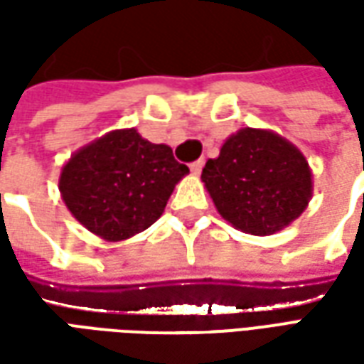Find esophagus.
Here are the masks:
<instances>
[{
	"mask_svg": "<svg viewBox=\"0 0 364 364\" xmlns=\"http://www.w3.org/2000/svg\"><path fill=\"white\" fill-rule=\"evenodd\" d=\"M203 166H205V159H197V161H193L191 164V173L193 175H198L200 171H203Z\"/></svg>",
	"mask_w": 364,
	"mask_h": 364,
	"instance_id": "obj_1",
	"label": "esophagus"
}]
</instances>
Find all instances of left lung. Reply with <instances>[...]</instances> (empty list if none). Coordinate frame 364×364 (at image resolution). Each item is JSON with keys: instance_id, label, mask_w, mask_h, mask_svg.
Instances as JSON below:
<instances>
[{"instance_id": "1", "label": "left lung", "mask_w": 364, "mask_h": 364, "mask_svg": "<svg viewBox=\"0 0 364 364\" xmlns=\"http://www.w3.org/2000/svg\"><path fill=\"white\" fill-rule=\"evenodd\" d=\"M200 179L222 218L252 236L289 226L312 198V171L302 151L261 128L230 136Z\"/></svg>"}]
</instances>
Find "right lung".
<instances>
[{"mask_svg": "<svg viewBox=\"0 0 364 364\" xmlns=\"http://www.w3.org/2000/svg\"><path fill=\"white\" fill-rule=\"evenodd\" d=\"M187 173L169 146L124 128L75 151L62 167L58 187L75 220L107 242H120L158 220Z\"/></svg>", "mask_w": 364, "mask_h": 364, "instance_id": "right-lung-1", "label": "right lung"}]
</instances>
